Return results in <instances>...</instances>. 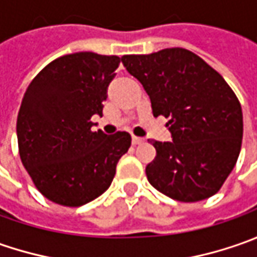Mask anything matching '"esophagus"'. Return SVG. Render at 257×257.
Here are the masks:
<instances>
[{
  "mask_svg": "<svg viewBox=\"0 0 257 257\" xmlns=\"http://www.w3.org/2000/svg\"><path fill=\"white\" fill-rule=\"evenodd\" d=\"M132 142H133V144H136V146H139V144H143L144 143V140H143V139H142V137H136V136H133Z\"/></svg>",
  "mask_w": 257,
  "mask_h": 257,
  "instance_id": "esophagus-1",
  "label": "esophagus"
}]
</instances>
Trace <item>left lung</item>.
<instances>
[{
	"label": "left lung",
	"instance_id": "obj_1",
	"mask_svg": "<svg viewBox=\"0 0 257 257\" xmlns=\"http://www.w3.org/2000/svg\"><path fill=\"white\" fill-rule=\"evenodd\" d=\"M125 70L143 84L153 115L169 117L173 142L150 140V184L179 202H199L220 190L240 153V103L222 75L186 48L123 55Z\"/></svg>",
	"mask_w": 257,
	"mask_h": 257
}]
</instances>
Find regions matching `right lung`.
<instances>
[{
    "mask_svg": "<svg viewBox=\"0 0 257 257\" xmlns=\"http://www.w3.org/2000/svg\"><path fill=\"white\" fill-rule=\"evenodd\" d=\"M118 64L117 55H63L28 85L17 117L18 150L35 187L48 200L78 207L113 182L132 136L93 132L91 117L103 115Z\"/></svg>",
    "mask_w": 257,
    "mask_h": 257,
    "instance_id": "right-lung-1",
    "label": "right lung"
}]
</instances>
